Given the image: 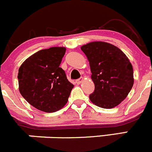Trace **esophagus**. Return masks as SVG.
Segmentation results:
<instances>
[{"mask_svg": "<svg viewBox=\"0 0 152 152\" xmlns=\"http://www.w3.org/2000/svg\"><path fill=\"white\" fill-rule=\"evenodd\" d=\"M83 77L79 78V79L76 80L75 83H76L77 84H80V83H81V82H82V81H83Z\"/></svg>", "mask_w": 152, "mask_h": 152, "instance_id": "34e87169", "label": "esophagus"}]
</instances>
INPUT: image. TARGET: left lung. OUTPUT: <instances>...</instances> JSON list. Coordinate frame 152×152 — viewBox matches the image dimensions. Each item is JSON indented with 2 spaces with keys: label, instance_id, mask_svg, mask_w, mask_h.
Wrapping results in <instances>:
<instances>
[{
  "label": "left lung",
  "instance_id": "obj_1",
  "mask_svg": "<svg viewBox=\"0 0 152 152\" xmlns=\"http://www.w3.org/2000/svg\"><path fill=\"white\" fill-rule=\"evenodd\" d=\"M89 61L94 91L89 95L94 104L104 109L119 105L134 84L133 68L126 55L106 42H91L81 47Z\"/></svg>",
  "mask_w": 152,
  "mask_h": 152
}]
</instances>
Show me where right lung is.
<instances>
[{"label": "right lung", "mask_w": 152, "mask_h": 152, "mask_svg": "<svg viewBox=\"0 0 152 152\" xmlns=\"http://www.w3.org/2000/svg\"><path fill=\"white\" fill-rule=\"evenodd\" d=\"M64 47L42 49L27 58L18 70L19 91L27 102L45 112H55L68 101L74 87L60 67Z\"/></svg>", "instance_id": "1"}]
</instances>
